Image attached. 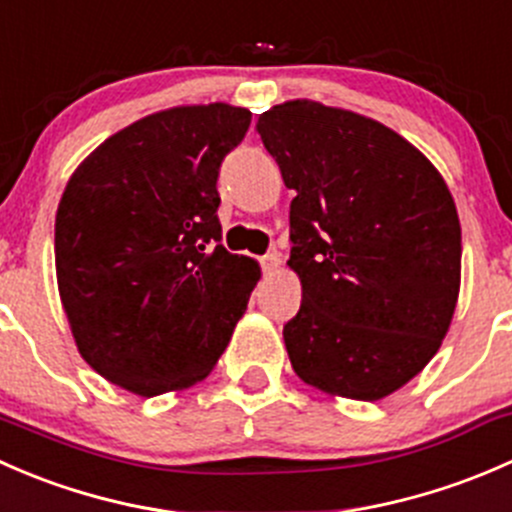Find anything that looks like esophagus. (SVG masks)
I'll return each instance as SVG.
<instances>
[{"label":"esophagus","mask_w":512,"mask_h":512,"mask_svg":"<svg viewBox=\"0 0 512 512\" xmlns=\"http://www.w3.org/2000/svg\"><path fill=\"white\" fill-rule=\"evenodd\" d=\"M280 262H282V257L277 255V252H267V255L260 257V265H262V272H265V275H272V272L280 267Z\"/></svg>","instance_id":"esophagus-1"}]
</instances>
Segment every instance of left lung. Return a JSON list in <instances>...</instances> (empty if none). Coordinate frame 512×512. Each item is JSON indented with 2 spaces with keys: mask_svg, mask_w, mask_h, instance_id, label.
I'll use <instances>...</instances> for the list:
<instances>
[{
  "mask_svg": "<svg viewBox=\"0 0 512 512\" xmlns=\"http://www.w3.org/2000/svg\"><path fill=\"white\" fill-rule=\"evenodd\" d=\"M292 188L287 265L302 282L285 324L309 386L376 401L441 347L461 287V223L431 160L374 118L287 101L257 121Z\"/></svg>",
  "mask_w": 512,
  "mask_h": 512,
  "instance_id": "1",
  "label": "left lung"
}]
</instances>
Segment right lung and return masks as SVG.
Wrapping results in <instances>:
<instances>
[{"mask_svg": "<svg viewBox=\"0 0 512 512\" xmlns=\"http://www.w3.org/2000/svg\"><path fill=\"white\" fill-rule=\"evenodd\" d=\"M247 108L178 106L118 131L56 210V280L76 347L138 396L188 389L218 364L260 280L223 247L220 165Z\"/></svg>", "mask_w": 512, "mask_h": 512, "instance_id": "add662e5", "label": "right lung"}]
</instances>
